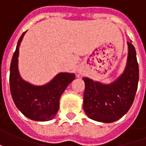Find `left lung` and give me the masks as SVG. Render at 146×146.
I'll return each instance as SVG.
<instances>
[{"label": "left lung", "instance_id": "8db88e82", "mask_svg": "<svg viewBox=\"0 0 146 146\" xmlns=\"http://www.w3.org/2000/svg\"><path fill=\"white\" fill-rule=\"evenodd\" d=\"M126 67L115 81L102 84L83 78L85 84L83 108L88 117L102 123L119 119L132 106L137 90L139 66L137 53L132 43L127 42Z\"/></svg>", "mask_w": 146, "mask_h": 146}]
</instances>
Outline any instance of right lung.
I'll return each instance as SVG.
<instances>
[{
	"instance_id": "obj_1",
	"label": "right lung",
	"mask_w": 146,
	"mask_h": 146,
	"mask_svg": "<svg viewBox=\"0 0 146 146\" xmlns=\"http://www.w3.org/2000/svg\"><path fill=\"white\" fill-rule=\"evenodd\" d=\"M22 34L10 64L9 87L10 93L17 108L35 121H48L54 118L59 109V99L66 87L75 80L73 73H59L48 84L36 86L22 79L19 72V53Z\"/></svg>"
}]
</instances>
